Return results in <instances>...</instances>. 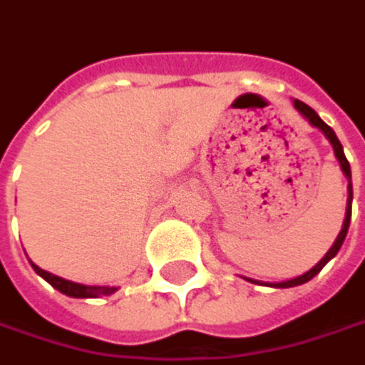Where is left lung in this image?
Here are the masks:
<instances>
[{"label":"left lung","mask_w":365,"mask_h":365,"mask_svg":"<svg viewBox=\"0 0 365 365\" xmlns=\"http://www.w3.org/2000/svg\"><path fill=\"white\" fill-rule=\"evenodd\" d=\"M294 108L300 111V115L302 118H307L309 120V124L311 126H315V128H319L324 135H326V139H328L329 143H331V148H334V156H336V160L340 163V171L344 173V178L349 180V198H346V213H344V222H342V228H340V232H338V237H336V241H334V245L329 247V252L311 270H307L304 274H300V277H294V279H287V281H279V283H266V281H255V279H247V277H243L245 281H250V283H257V285H268V287H281V289H285V287H296V285H302V283H307V281H311L315 274H319V270L328 264L329 259L334 257V255L338 254V250L342 247V243H344V237H346V232H349V224H351V202H353V185H351V167H349V160H346V156H344V150H342V145H340V141H338V137H336V133L329 128L328 124L317 115V111L313 110V108H309L307 103H302V101H298V99H294Z\"/></svg>","instance_id":"1"}]
</instances>
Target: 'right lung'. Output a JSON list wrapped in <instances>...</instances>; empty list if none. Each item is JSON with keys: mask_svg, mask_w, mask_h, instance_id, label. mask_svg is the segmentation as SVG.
Masks as SVG:
<instances>
[{"mask_svg": "<svg viewBox=\"0 0 365 365\" xmlns=\"http://www.w3.org/2000/svg\"><path fill=\"white\" fill-rule=\"evenodd\" d=\"M31 266H34V270H36L41 279H46L54 289H58L61 294H65V296H69V298H99V296H110V294H113V292L118 289V287H101V285H82V283H73V281H67V279H63V277H56V274H52V272H48V270H41V268L36 266L34 262H31Z\"/></svg>", "mask_w": 365, "mask_h": 365, "instance_id": "add662e5", "label": "right lung"}]
</instances>
